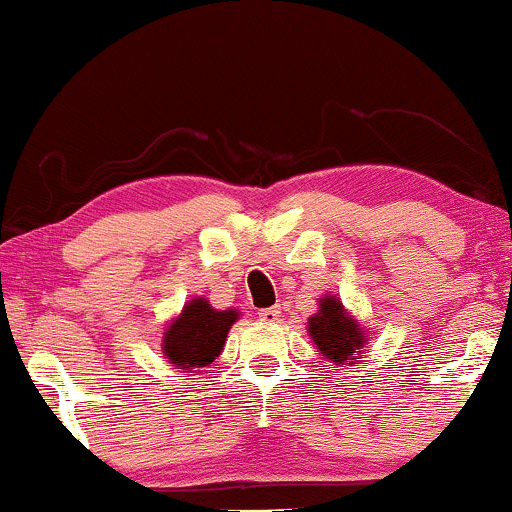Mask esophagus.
Listing matches in <instances>:
<instances>
[{"instance_id": "obj_1", "label": "esophagus", "mask_w": 512, "mask_h": 512, "mask_svg": "<svg viewBox=\"0 0 512 512\" xmlns=\"http://www.w3.org/2000/svg\"><path fill=\"white\" fill-rule=\"evenodd\" d=\"M278 316H281V309L269 307V309H262V312H260V321L274 323V321H278Z\"/></svg>"}]
</instances>
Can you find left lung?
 <instances>
[{
	"mask_svg": "<svg viewBox=\"0 0 512 512\" xmlns=\"http://www.w3.org/2000/svg\"><path fill=\"white\" fill-rule=\"evenodd\" d=\"M307 333L321 357L335 366H352L357 359H364L368 333L357 316L347 312L340 297H319L316 314L307 319Z\"/></svg>",
	"mask_w": 512,
	"mask_h": 512,
	"instance_id": "left-lung-1",
	"label": "left lung"
}]
</instances>
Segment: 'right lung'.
Returning <instances> with one entry per match:
<instances>
[{"label": "right lung", "instance_id": "right-lung-1", "mask_svg": "<svg viewBox=\"0 0 512 512\" xmlns=\"http://www.w3.org/2000/svg\"><path fill=\"white\" fill-rule=\"evenodd\" d=\"M238 319V309H215L208 297H191L165 326L160 342L163 357L179 368L181 378H189L196 368L210 366L222 354L226 335Z\"/></svg>", "mask_w": 512, "mask_h": 512}]
</instances>
